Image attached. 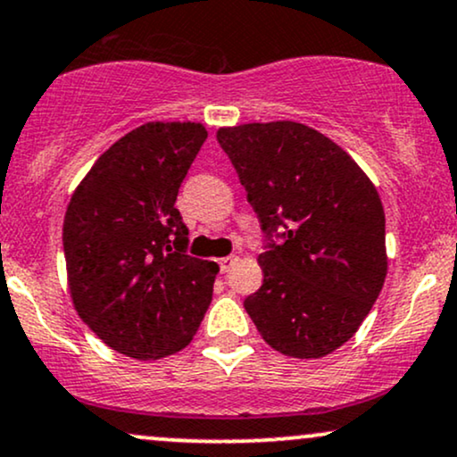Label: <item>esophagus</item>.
<instances>
[{
  "label": "esophagus",
  "mask_w": 457,
  "mask_h": 457,
  "mask_svg": "<svg viewBox=\"0 0 457 457\" xmlns=\"http://www.w3.org/2000/svg\"><path fill=\"white\" fill-rule=\"evenodd\" d=\"M236 262H238V258H236V255H228V258L219 260V269H221V272H228L236 264Z\"/></svg>",
  "instance_id": "esophagus-1"
}]
</instances>
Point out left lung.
Segmentation results:
<instances>
[{
  "label": "left lung",
  "mask_w": 457,
  "mask_h": 457,
  "mask_svg": "<svg viewBox=\"0 0 457 457\" xmlns=\"http://www.w3.org/2000/svg\"><path fill=\"white\" fill-rule=\"evenodd\" d=\"M270 240L264 283L245 309L264 342L320 359L359 330L386 277L385 211L374 182L335 141L305 124L217 130Z\"/></svg>",
  "instance_id": "obj_1"
}]
</instances>
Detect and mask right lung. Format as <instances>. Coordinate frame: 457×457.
Instances as JSON below:
<instances>
[{"mask_svg": "<svg viewBox=\"0 0 457 457\" xmlns=\"http://www.w3.org/2000/svg\"><path fill=\"white\" fill-rule=\"evenodd\" d=\"M208 137L199 122H148L118 139L66 208L68 290L115 353L154 361L191 344L219 266L185 253L178 188Z\"/></svg>", "mask_w": 457, "mask_h": 457, "instance_id": "add662e5", "label": "right lung"}]
</instances>
